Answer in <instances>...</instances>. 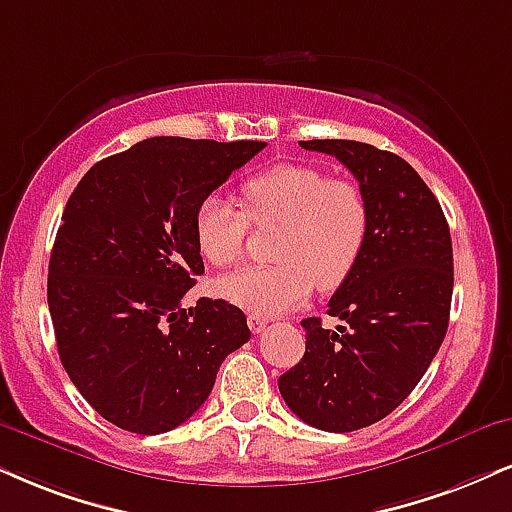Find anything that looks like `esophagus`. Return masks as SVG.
<instances>
[{"mask_svg": "<svg viewBox=\"0 0 512 512\" xmlns=\"http://www.w3.org/2000/svg\"><path fill=\"white\" fill-rule=\"evenodd\" d=\"M267 324H269V319H267V317H260V315H248V326H250L252 334H262L264 326H267Z\"/></svg>", "mask_w": 512, "mask_h": 512, "instance_id": "esophagus-1", "label": "esophagus"}]
</instances>
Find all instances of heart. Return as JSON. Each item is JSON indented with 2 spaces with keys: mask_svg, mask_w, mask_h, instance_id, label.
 Wrapping results in <instances>:
<instances>
[{
  "mask_svg": "<svg viewBox=\"0 0 512 512\" xmlns=\"http://www.w3.org/2000/svg\"><path fill=\"white\" fill-rule=\"evenodd\" d=\"M243 209L207 195L195 209L193 236L214 267L243 260L250 224L281 226L274 267H248L221 276L217 293L252 315L293 310L315 283L334 291L360 262L369 233V205L357 183L329 178L312 164H274L243 183Z\"/></svg>",
  "mask_w": 512,
  "mask_h": 512,
  "instance_id": "obj_1",
  "label": "heart"
}]
</instances>
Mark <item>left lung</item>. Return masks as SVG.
<instances>
[{
  "label": "left lung",
  "instance_id": "obj_1",
  "mask_svg": "<svg viewBox=\"0 0 512 512\" xmlns=\"http://www.w3.org/2000/svg\"><path fill=\"white\" fill-rule=\"evenodd\" d=\"M334 155L369 205L360 262L329 300L343 326L307 317L305 355L279 377L300 420L324 432H355L384 420L432 365L448 329L453 245L443 209L398 155L357 140H300Z\"/></svg>",
  "mask_w": 512,
  "mask_h": 512
}]
</instances>
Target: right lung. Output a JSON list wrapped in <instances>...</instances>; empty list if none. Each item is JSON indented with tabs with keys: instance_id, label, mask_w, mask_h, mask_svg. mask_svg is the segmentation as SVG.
<instances>
[{
	"instance_id": "obj_1",
	"label": "right lung",
	"mask_w": 512,
	"mask_h": 512,
	"mask_svg": "<svg viewBox=\"0 0 512 512\" xmlns=\"http://www.w3.org/2000/svg\"><path fill=\"white\" fill-rule=\"evenodd\" d=\"M267 143L147 138L80 178L49 257L61 365L107 422L162 434L200 410L226 355L250 341L243 310L181 300L205 272L195 209Z\"/></svg>"
}]
</instances>
